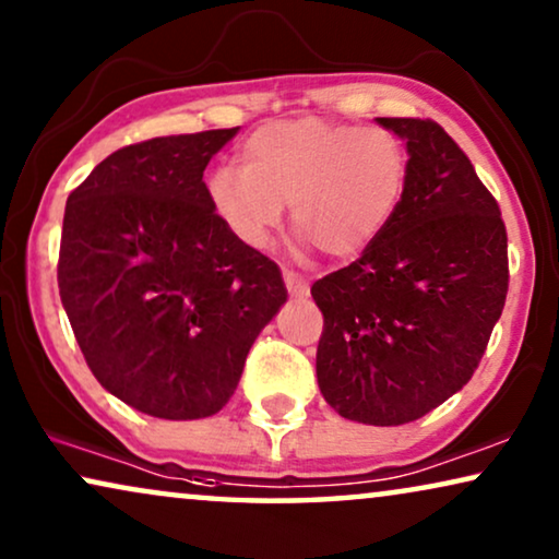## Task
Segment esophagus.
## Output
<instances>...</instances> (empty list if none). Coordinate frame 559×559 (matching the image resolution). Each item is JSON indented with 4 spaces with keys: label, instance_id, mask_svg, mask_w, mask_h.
Returning a JSON list of instances; mask_svg holds the SVG:
<instances>
[{
    "label": "esophagus",
    "instance_id": "34e87169",
    "mask_svg": "<svg viewBox=\"0 0 559 559\" xmlns=\"http://www.w3.org/2000/svg\"><path fill=\"white\" fill-rule=\"evenodd\" d=\"M282 277H285V285H287V293L293 297H308L310 287L308 282H305L300 274H295L293 270H282Z\"/></svg>",
    "mask_w": 559,
    "mask_h": 559
}]
</instances>
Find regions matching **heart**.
<instances>
[{"instance_id": "heart-1", "label": "heart", "mask_w": 559, "mask_h": 559, "mask_svg": "<svg viewBox=\"0 0 559 559\" xmlns=\"http://www.w3.org/2000/svg\"><path fill=\"white\" fill-rule=\"evenodd\" d=\"M407 180V155L392 132L318 117L259 127L241 167L209 178L211 209L236 241L262 249L289 205L302 247L350 259L394 216Z\"/></svg>"}]
</instances>
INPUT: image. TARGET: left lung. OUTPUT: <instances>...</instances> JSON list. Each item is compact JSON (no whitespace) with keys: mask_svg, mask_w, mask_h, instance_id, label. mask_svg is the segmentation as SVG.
Here are the masks:
<instances>
[{"mask_svg":"<svg viewBox=\"0 0 559 559\" xmlns=\"http://www.w3.org/2000/svg\"><path fill=\"white\" fill-rule=\"evenodd\" d=\"M407 142L394 216L310 295L318 386L341 417L392 427L468 384L509 289L507 226L471 159L432 119H377Z\"/></svg>","mask_w":559,"mask_h":559,"instance_id":"8db88e82","label":"left lung"}]
</instances>
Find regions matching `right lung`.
<instances>
[{
  "instance_id": "add662e5",
  "label": "right lung",
  "mask_w": 559,
  "mask_h": 559,
  "mask_svg": "<svg viewBox=\"0 0 559 559\" xmlns=\"http://www.w3.org/2000/svg\"><path fill=\"white\" fill-rule=\"evenodd\" d=\"M236 132L129 144L68 195L60 300L98 384L144 415H216L287 302L280 266L211 209L203 170Z\"/></svg>"
}]
</instances>
